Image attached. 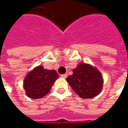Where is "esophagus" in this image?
<instances>
[{
	"instance_id": "1",
	"label": "esophagus",
	"mask_w": 128,
	"mask_h": 128,
	"mask_svg": "<svg viewBox=\"0 0 128 128\" xmlns=\"http://www.w3.org/2000/svg\"><path fill=\"white\" fill-rule=\"evenodd\" d=\"M61 77L63 78H66L67 77V74H62V75H61Z\"/></svg>"
}]
</instances>
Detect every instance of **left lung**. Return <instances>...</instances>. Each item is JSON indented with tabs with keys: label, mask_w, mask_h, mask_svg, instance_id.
I'll list each match as a JSON object with an SVG mask.
<instances>
[{
	"label": "left lung",
	"mask_w": 128,
	"mask_h": 128,
	"mask_svg": "<svg viewBox=\"0 0 128 128\" xmlns=\"http://www.w3.org/2000/svg\"><path fill=\"white\" fill-rule=\"evenodd\" d=\"M66 80L74 92L82 98H92L100 93L103 77L99 70L86 63H80Z\"/></svg>",
	"instance_id": "1"
}]
</instances>
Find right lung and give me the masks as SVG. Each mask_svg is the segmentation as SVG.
<instances>
[{"instance_id": "right-lung-1", "label": "right lung", "mask_w": 128, "mask_h": 128, "mask_svg": "<svg viewBox=\"0 0 128 128\" xmlns=\"http://www.w3.org/2000/svg\"><path fill=\"white\" fill-rule=\"evenodd\" d=\"M58 75L54 70L44 69L38 66L26 76L24 80V88L28 97L32 99L40 98L46 96L52 88Z\"/></svg>"}]
</instances>
